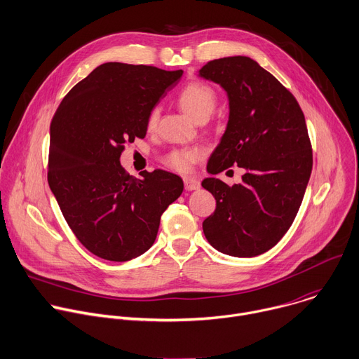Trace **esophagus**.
<instances>
[{
  "label": "esophagus",
  "instance_id": "esophagus-1",
  "mask_svg": "<svg viewBox=\"0 0 359 359\" xmlns=\"http://www.w3.org/2000/svg\"><path fill=\"white\" fill-rule=\"evenodd\" d=\"M184 189L191 191V190H197L200 189V182L197 179H193V177H184Z\"/></svg>",
  "mask_w": 359,
  "mask_h": 359
}]
</instances>
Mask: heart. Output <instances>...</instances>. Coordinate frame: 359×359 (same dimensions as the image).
Segmentation results:
<instances>
[{"instance_id": "1", "label": "heart", "mask_w": 359, "mask_h": 359, "mask_svg": "<svg viewBox=\"0 0 359 359\" xmlns=\"http://www.w3.org/2000/svg\"><path fill=\"white\" fill-rule=\"evenodd\" d=\"M179 107L197 123L207 121L217 107V94L205 83L191 81L182 88L177 95ZM159 121V109L154 108L148 115V130H155ZM201 156V151L196 148L173 151L166 158V165L177 172L186 173L191 165Z\"/></svg>"}]
</instances>
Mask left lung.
Masks as SVG:
<instances>
[{
    "instance_id": "1",
    "label": "left lung",
    "mask_w": 359,
    "mask_h": 359,
    "mask_svg": "<svg viewBox=\"0 0 359 359\" xmlns=\"http://www.w3.org/2000/svg\"><path fill=\"white\" fill-rule=\"evenodd\" d=\"M198 76L219 84L228 97V123L207 172L232 165L245 170L228 186L211 176L201 186L215 201L203 231L217 251L236 258L261 255L290 228L304 196L313 154L304 114L282 83L247 56L208 62Z\"/></svg>"
}]
</instances>
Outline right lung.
<instances>
[{"label": "right lung", "mask_w": 359, "mask_h": 359, "mask_svg": "<svg viewBox=\"0 0 359 359\" xmlns=\"http://www.w3.org/2000/svg\"><path fill=\"white\" fill-rule=\"evenodd\" d=\"M183 70L108 62L62 100L50 124L49 187L77 240L98 258L126 262L155 243L161 215L183 191L166 170L130 176L124 144L145 138L149 112Z\"/></svg>", "instance_id": "1"}]
</instances>
